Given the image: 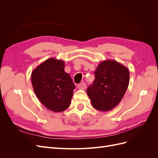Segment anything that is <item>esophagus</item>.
Wrapping results in <instances>:
<instances>
[{
    "mask_svg": "<svg viewBox=\"0 0 158 158\" xmlns=\"http://www.w3.org/2000/svg\"><path fill=\"white\" fill-rule=\"evenodd\" d=\"M85 87H86V85H85V84L84 82L80 83L77 85V88L80 89H84L85 88Z\"/></svg>",
    "mask_w": 158,
    "mask_h": 158,
    "instance_id": "1",
    "label": "esophagus"
}]
</instances>
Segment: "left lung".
<instances>
[{
	"instance_id": "1",
	"label": "left lung",
	"mask_w": 158,
	"mask_h": 158,
	"mask_svg": "<svg viewBox=\"0 0 158 158\" xmlns=\"http://www.w3.org/2000/svg\"><path fill=\"white\" fill-rule=\"evenodd\" d=\"M94 83L87 89L92 106L99 111H111L121 102L129 84L126 66L113 60L102 61L95 71Z\"/></svg>"
}]
</instances>
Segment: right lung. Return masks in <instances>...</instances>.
I'll return each instance as SVG.
<instances>
[{"label": "right lung", "mask_w": 158, "mask_h": 158, "mask_svg": "<svg viewBox=\"0 0 158 158\" xmlns=\"http://www.w3.org/2000/svg\"><path fill=\"white\" fill-rule=\"evenodd\" d=\"M31 80L36 96L46 108L62 112L70 106L75 85L64 72L63 60H46L33 70Z\"/></svg>", "instance_id": "right-lung-1"}]
</instances>
